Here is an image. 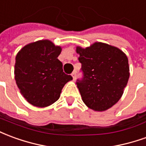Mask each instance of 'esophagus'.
<instances>
[{"label":"esophagus","mask_w":146,"mask_h":146,"mask_svg":"<svg viewBox=\"0 0 146 146\" xmlns=\"http://www.w3.org/2000/svg\"><path fill=\"white\" fill-rule=\"evenodd\" d=\"M71 76H72V78H73V80H75V78H76V72H75V71L72 72Z\"/></svg>","instance_id":"obj_1"}]
</instances>
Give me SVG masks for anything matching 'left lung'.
<instances>
[{
  "label": "left lung",
  "instance_id": "8db88e82",
  "mask_svg": "<svg viewBox=\"0 0 146 146\" xmlns=\"http://www.w3.org/2000/svg\"><path fill=\"white\" fill-rule=\"evenodd\" d=\"M83 78L77 86L82 101L92 110L104 111L119 101L130 77L127 55L117 47L94 42L76 47Z\"/></svg>",
  "mask_w": 146,
  "mask_h": 146
}]
</instances>
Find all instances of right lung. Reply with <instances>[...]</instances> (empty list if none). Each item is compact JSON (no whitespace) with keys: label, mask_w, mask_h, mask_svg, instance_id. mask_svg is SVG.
Segmentation results:
<instances>
[{"label":"right lung","mask_w":146,"mask_h":146,"mask_svg":"<svg viewBox=\"0 0 146 146\" xmlns=\"http://www.w3.org/2000/svg\"><path fill=\"white\" fill-rule=\"evenodd\" d=\"M61 51V47L51 41L39 40L23 46L15 56L16 85L23 97L35 107L53 104L64 85L72 80L57 59Z\"/></svg>","instance_id":"1"}]
</instances>
